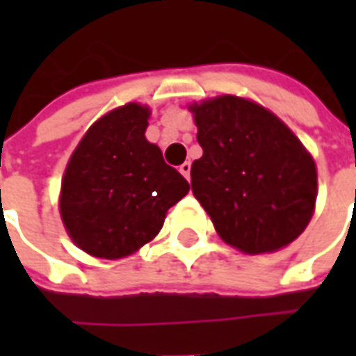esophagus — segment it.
I'll return each mask as SVG.
<instances>
[{
  "label": "esophagus",
  "mask_w": 356,
  "mask_h": 356,
  "mask_svg": "<svg viewBox=\"0 0 356 356\" xmlns=\"http://www.w3.org/2000/svg\"><path fill=\"white\" fill-rule=\"evenodd\" d=\"M179 171H181V173L185 175L186 181H188V179H191V162L181 163V165H179Z\"/></svg>",
  "instance_id": "34e87169"
}]
</instances>
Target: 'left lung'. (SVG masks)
Masks as SVG:
<instances>
[{"instance_id":"left-lung-1","label":"left lung","mask_w":356,"mask_h":356,"mask_svg":"<svg viewBox=\"0 0 356 356\" xmlns=\"http://www.w3.org/2000/svg\"><path fill=\"white\" fill-rule=\"evenodd\" d=\"M191 110L204 150L191 186L219 236L246 254L288 246L313 217L311 154L273 112L246 99L223 95Z\"/></svg>"}]
</instances>
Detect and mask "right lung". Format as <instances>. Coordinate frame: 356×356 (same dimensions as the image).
<instances>
[{
    "label": "right lung",
    "instance_id": "right-lung-1",
    "mask_svg": "<svg viewBox=\"0 0 356 356\" xmlns=\"http://www.w3.org/2000/svg\"><path fill=\"white\" fill-rule=\"evenodd\" d=\"M150 110L135 102L112 110L83 135L66 165L60 217L89 255L120 259L160 232L188 183L145 137Z\"/></svg>",
    "mask_w": 356,
    "mask_h": 356
}]
</instances>
